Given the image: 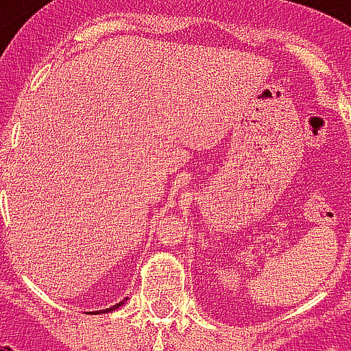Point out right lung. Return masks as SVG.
Segmentation results:
<instances>
[{
  "instance_id": "add662e5",
  "label": "right lung",
  "mask_w": 351,
  "mask_h": 351,
  "mask_svg": "<svg viewBox=\"0 0 351 351\" xmlns=\"http://www.w3.org/2000/svg\"><path fill=\"white\" fill-rule=\"evenodd\" d=\"M126 300H128V298H126ZM126 300H123V301H121V303H117V305H113V307L106 308V313H111V311H115L117 307H121V305H123V303H124V301H126ZM95 313H100V311H95Z\"/></svg>"
}]
</instances>
